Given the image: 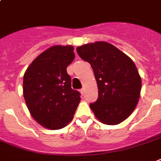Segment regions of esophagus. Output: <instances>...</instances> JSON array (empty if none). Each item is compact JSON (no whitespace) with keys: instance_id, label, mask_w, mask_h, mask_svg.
<instances>
[{"instance_id":"esophagus-1","label":"esophagus","mask_w":161,"mask_h":161,"mask_svg":"<svg viewBox=\"0 0 161 161\" xmlns=\"http://www.w3.org/2000/svg\"><path fill=\"white\" fill-rule=\"evenodd\" d=\"M84 92H85L84 88H82V89L80 90V92H81V93H82V94H83V93H84Z\"/></svg>"}]
</instances>
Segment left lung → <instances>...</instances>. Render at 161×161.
<instances>
[{
    "label": "left lung",
    "instance_id": "obj_1",
    "mask_svg": "<svg viewBox=\"0 0 161 161\" xmlns=\"http://www.w3.org/2000/svg\"><path fill=\"white\" fill-rule=\"evenodd\" d=\"M82 59L93 69L98 98L90 108L99 121L117 125L136 108L142 88V78L135 64L126 54L107 42L90 43L77 48Z\"/></svg>",
    "mask_w": 161,
    "mask_h": 161
}]
</instances>
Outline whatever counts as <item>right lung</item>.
<instances>
[{
  "label": "right lung",
  "mask_w": 161,
  "mask_h": 161,
  "mask_svg": "<svg viewBox=\"0 0 161 161\" xmlns=\"http://www.w3.org/2000/svg\"><path fill=\"white\" fill-rule=\"evenodd\" d=\"M75 58L74 47L55 45L31 63L24 74L23 94L31 116L51 130L66 126L80 102V92L72 89L67 67Z\"/></svg>",
  "instance_id": "add662e5"
}]
</instances>
